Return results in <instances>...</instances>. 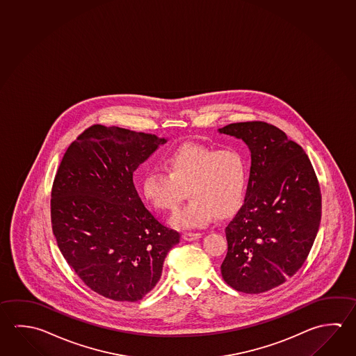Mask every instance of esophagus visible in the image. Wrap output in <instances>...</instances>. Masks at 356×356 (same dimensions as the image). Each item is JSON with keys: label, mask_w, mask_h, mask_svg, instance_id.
I'll return each mask as SVG.
<instances>
[{"label": "esophagus", "mask_w": 356, "mask_h": 356, "mask_svg": "<svg viewBox=\"0 0 356 356\" xmlns=\"http://www.w3.org/2000/svg\"><path fill=\"white\" fill-rule=\"evenodd\" d=\"M201 235H202V234H200V232H184V234H182V238L186 240V241H193V240L200 238Z\"/></svg>", "instance_id": "34e87169"}]
</instances>
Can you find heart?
Wrapping results in <instances>:
<instances>
[{
  "label": "heart",
  "mask_w": 356,
  "mask_h": 356,
  "mask_svg": "<svg viewBox=\"0 0 356 356\" xmlns=\"http://www.w3.org/2000/svg\"><path fill=\"white\" fill-rule=\"evenodd\" d=\"M163 163L168 174L149 170L143 193L157 210L172 212L187 190L191 200L171 218L177 229L204 227L215 216L229 218L243 205L249 169L246 157L235 147L216 150L185 144L168 152Z\"/></svg>",
  "instance_id": "obj_1"
}]
</instances>
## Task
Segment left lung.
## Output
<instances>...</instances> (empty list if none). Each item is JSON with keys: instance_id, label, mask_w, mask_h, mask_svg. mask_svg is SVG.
I'll return each mask as SVG.
<instances>
[{"instance_id": "left-lung-1", "label": "left lung", "mask_w": 356, "mask_h": 356, "mask_svg": "<svg viewBox=\"0 0 356 356\" xmlns=\"http://www.w3.org/2000/svg\"><path fill=\"white\" fill-rule=\"evenodd\" d=\"M251 151L245 201L225 229V282L240 293H260L299 271L321 220V193L309 157L286 134L264 121L218 129Z\"/></svg>"}]
</instances>
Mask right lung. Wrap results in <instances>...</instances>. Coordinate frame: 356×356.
I'll return each mask as SVG.
<instances>
[{"label":"right lung","mask_w":356,"mask_h":356,"mask_svg":"<svg viewBox=\"0 0 356 356\" xmlns=\"http://www.w3.org/2000/svg\"><path fill=\"white\" fill-rule=\"evenodd\" d=\"M165 138L92 125L65 152L51 191V224L65 260L86 286L138 301L161 277L180 234L146 207L132 174Z\"/></svg>","instance_id":"add662e5"}]
</instances>
